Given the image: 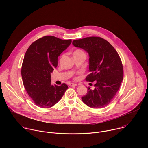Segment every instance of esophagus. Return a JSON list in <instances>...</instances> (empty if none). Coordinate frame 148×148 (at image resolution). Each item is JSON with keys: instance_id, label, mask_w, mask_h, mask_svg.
<instances>
[{"instance_id": "esophagus-1", "label": "esophagus", "mask_w": 148, "mask_h": 148, "mask_svg": "<svg viewBox=\"0 0 148 148\" xmlns=\"http://www.w3.org/2000/svg\"><path fill=\"white\" fill-rule=\"evenodd\" d=\"M69 86H70V87L77 86V84H74V83H70V84H69Z\"/></svg>"}]
</instances>
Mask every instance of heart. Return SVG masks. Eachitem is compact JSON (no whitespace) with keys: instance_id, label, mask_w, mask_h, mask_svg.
<instances>
[{"instance_id":"1","label":"heart","mask_w":148,"mask_h":148,"mask_svg":"<svg viewBox=\"0 0 148 148\" xmlns=\"http://www.w3.org/2000/svg\"><path fill=\"white\" fill-rule=\"evenodd\" d=\"M80 54H85V53H84V52L83 51H82L81 50H79V49L75 50L73 53V56H78V55H80Z\"/></svg>"}]
</instances>
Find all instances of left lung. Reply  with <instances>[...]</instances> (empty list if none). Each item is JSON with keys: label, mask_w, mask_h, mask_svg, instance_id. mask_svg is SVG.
<instances>
[{"label": "left lung", "mask_w": 148, "mask_h": 148, "mask_svg": "<svg viewBox=\"0 0 148 148\" xmlns=\"http://www.w3.org/2000/svg\"><path fill=\"white\" fill-rule=\"evenodd\" d=\"M73 45L89 54V74L86 80L94 82V90L88 87L82 102L92 108H102L111 102L121 86L123 69L121 58L108 41L99 37L75 40Z\"/></svg>", "instance_id": "obj_1"}]
</instances>
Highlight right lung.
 <instances>
[{
    "label": "right lung",
    "instance_id": "1",
    "mask_svg": "<svg viewBox=\"0 0 148 148\" xmlns=\"http://www.w3.org/2000/svg\"><path fill=\"white\" fill-rule=\"evenodd\" d=\"M71 43V39L45 36L34 41L27 50L21 73L24 87L37 107H52L69 88L65 83L60 86L51 85L50 73L57 67L58 57Z\"/></svg>",
    "mask_w": 148,
    "mask_h": 148
}]
</instances>
